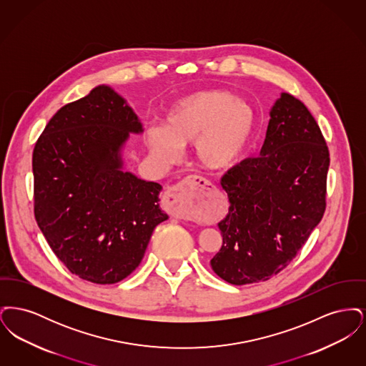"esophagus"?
<instances>
[{"mask_svg":"<svg viewBox=\"0 0 366 366\" xmlns=\"http://www.w3.org/2000/svg\"><path fill=\"white\" fill-rule=\"evenodd\" d=\"M215 187L203 177L192 175L164 193L163 207L175 218H191L189 207L199 199L206 197Z\"/></svg>","mask_w":366,"mask_h":366,"instance_id":"obj_1","label":"esophagus"}]
</instances>
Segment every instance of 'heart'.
Listing matches in <instances>:
<instances>
[{
  "mask_svg": "<svg viewBox=\"0 0 366 366\" xmlns=\"http://www.w3.org/2000/svg\"><path fill=\"white\" fill-rule=\"evenodd\" d=\"M258 115L252 105L224 89L192 93L175 102L163 127H149L147 142L164 163H174L181 148L194 144L199 163L212 172L234 166L255 136Z\"/></svg>",
  "mask_w": 366,
  "mask_h": 366,
  "instance_id": "b5f03b06",
  "label": "heart"
}]
</instances>
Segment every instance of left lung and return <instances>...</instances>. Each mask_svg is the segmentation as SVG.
Instances as JSON below:
<instances>
[{
    "label": "left lung",
    "instance_id": "1",
    "mask_svg": "<svg viewBox=\"0 0 366 366\" xmlns=\"http://www.w3.org/2000/svg\"><path fill=\"white\" fill-rule=\"evenodd\" d=\"M259 155L221 179L230 207L218 224L222 247L209 263L233 285L280 273L325 211L330 151L307 107L290 93L270 109Z\"/></svg>",
    "mask_w": 366,
    "mask_h": 366
}]
</instances>
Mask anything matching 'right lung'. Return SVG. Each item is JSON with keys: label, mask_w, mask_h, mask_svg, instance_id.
Returning <instances> with one entry per match:
<instances>
[{"label": "right lung", "mask_w": 366, "mask_h": 366, "mask_svg": "<svg viewBox=\"0 0 366 366\" xmlns=\"http://www.w3.org/2000/svg\"><path fill=\"white\" fill-rule=\"evenodd\" d=\"M142 124L112 87L61 107L33 152L34 214L54 255L72 274L115 284L139 262L169 218L162 185L124 172L123 148Z\"/></svg>", "instance_id": "right-lung-1"}]
</instances>
